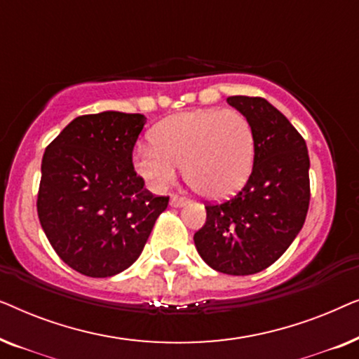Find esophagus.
<instances>
[{
	"label": "esophagus",
	"instance_id": "obj_1",
	"mask_svg": "<svg viewBox=\"0 0 359 359\" xmlns=\"http://www.w3.org/2000/svg\"><path fill=\"white\" fill-rule=\"evenodd\" d=\"M188 201H186V198H181V196L178 194H173L170 198V204L173 205V208H181V205H184Z\"/></svg>",
	"mask_w": 359,
	"mask_h": 359
}]
</instances>
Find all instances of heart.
<instances>
[{
    "mask_svg": "<svg viewBox=\"0 0 359 359\" xmlns=\"http://www.w3.org/2000/svg\"><path fill=\"white\" fill-rule=\"evenodd\" d=\"M154 145L132 151L135 173L154 191L175 183L178 168L196 193L227 199L243 188L255 161V130L235 109H201L161 121L151 132Z\"/></svg>",
    "mask_w": 359,
    "mask_h": 359,
    "instance_id": "1",
    "label": "heart"
}]
</instances>
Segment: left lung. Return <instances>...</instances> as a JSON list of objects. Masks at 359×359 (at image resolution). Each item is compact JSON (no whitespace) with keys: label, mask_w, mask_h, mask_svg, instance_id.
<instances>
[{"label":"left lung","mask_w":359,"mask_h":359,"mask_svg":"<svg viewBox=\"0 0 359 359\" xmlns=\"http://www.w3.org/2000/svg\"><path fill=\"white\" fill-rule=\"evenodd\" d=\"M227 102L252 122L253 170L235 198L205 205L208 219L194 245L215 271L247 276L271 266L301 232L311 201V161L306 140L271 102L250 96Z\"/></svg>","instance_id":"1"}]
</instances>
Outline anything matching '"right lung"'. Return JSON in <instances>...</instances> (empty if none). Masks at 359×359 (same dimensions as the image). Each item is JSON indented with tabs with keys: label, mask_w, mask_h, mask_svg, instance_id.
Listing matches in <instances>:
<instances>
[{
	"label": "right lung",
	"mask_w": 359,
	"mask_h": 359,
	"mask_svg": "<svg viewBox=\"0 0 359 359\" xmlns=\"http://www.w3.org/2000/svg\"><path fill=\"white\" fill-rule=\"evenodd\" d=\"M145 122L119 111L80 116L43 154L39 220L58 257L85 276L129 268L168 205L144 188L132 165Z\"/></svg>",
	"instance_id": "1"
}]
</instances>
